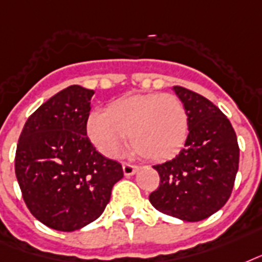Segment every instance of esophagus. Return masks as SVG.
<instances>
[{
    "mask_svg": "<svg viewBox=\"0 0 262 262\" xmlns=\"http://www.w3.org/2000/svg\"><path fill=\"white\" fill-rule=\"evenodd\" d=\"M138 171V167L131 165V164H123V172L125 176H133Z\"/></svg>",
    "mask_w": 262,
    "mask_h": 262,
    "instance_id": "34e87169",
    "label": "esophagus"
}]
</instances>
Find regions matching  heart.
<instances>
[{"label": "heart", "instance_id": "1", "mask_svg": "<svg viewBox=\"0 0 262 262\" xmlns=\"http://www.w3.org/2000/svg\"><path fill=\"white\" fill-rule=\"evenodd\" d=\"M87 133L106 157L119 156L129 135L131 146L143 159L163 161L186 142L187 111L173 94H133L112 103L108 113H91Z\"/></svg>", "mask_w": 262, "mask_h": 262}]
</instances>
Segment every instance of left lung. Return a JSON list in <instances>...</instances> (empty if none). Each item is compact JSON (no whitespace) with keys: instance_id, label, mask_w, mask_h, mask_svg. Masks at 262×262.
<instances>
[{"instance_id":"8db88e82","label":"left lung","mask_w":262,"mask_h":262,"mask_svg":"<svg viewBox=\"0 0 262 262\" xmlns=\"http://www.w3.org/2000/svg\"><path fill=\"white\" fill-rule=\"evenodd\" d=\"M172 90L188 116V137L175 159L154 165L160 186L150 194L154 208L183 222H201L226 205L239 167V146L230 120L202 95Z\"/></svg>"}]
</instances>
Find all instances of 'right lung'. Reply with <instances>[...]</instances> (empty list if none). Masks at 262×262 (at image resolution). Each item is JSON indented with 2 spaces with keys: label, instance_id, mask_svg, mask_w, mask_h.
<instances>
[{
  "label": "right lung",
  "instance_id": "add662e5",
  "mask_svg": "<svg viewBox=\"0 0 262 262\" xmlns=\"http://www.w3.org/2000/svg\"><path fill=\"white\" fill-rule=\"evenodd\" d=\"M94 91L74 84L42 103L24 124L15 171L23 200L36 220L71 232L94 222L123 178L117 161L87 138Z\"/></svg>",
  "mask_w": 262,
  "mask_h": 262
}]
</instances>
